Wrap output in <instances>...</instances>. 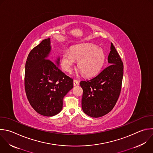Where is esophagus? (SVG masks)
Masks as SVG:
<instances>
[{
	"label": "esophagus",
	"instance_id": "1",
	"mask_svg": "<svg viewBox=\"0 0 153 153\" xmlns=\"http://www.w3.org/2000/svg\"><path fill=\"white\" fill-rule=\"evenodd\" d=\"M79 85V82L78 80H74L73 81V85L75 86H77V85Z\"/></svg>",
	"mask_w": 153,
	"mask_h": 153
}]
</instances>
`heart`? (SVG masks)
<instances>
[{"label":"heart","mask_w":153,"mask_h":153,"mask_svg":"<svg viewBox=\"0 0 153 153\" xmlns=\"http://www.w3.org/2000/svg\"><path fill=\"white\" fill-rule=\"evenodd\" d=\"M105 60L104 51L91 44L77 45L69 50H64L61 56L62 68L70 72L76 61L77 67L85 76H92L97 73L102 67Z\"/></svg>","instance_id":"1"}]
</instances>
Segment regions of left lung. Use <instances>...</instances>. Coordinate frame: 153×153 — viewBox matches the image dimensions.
Returning <instances> with one entry per match:
<instances>
[{
    "instance_id": "left-lung-1",
    "label": "left lung",
    "mask_w": 153,
    "mask_h": 153,
    "mask_svg": "<svg viewBox=\"0 0 153 153\" xmlns=\"http://www.w3.org/2000/svg\"><path fill=\"white\" fill-rule=\"evenodd\" d=\"M108 61L109 65L96 76L80 82L83 91L82 110L92 118L103 117L111 112L120 95L124 66L112 42Z\"/></svg>"
}]
</instances>
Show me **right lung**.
<instances>
[{
    "label": "right lung",
    "instance_id": "add662e5",
    "mask_svg": "<svg viewBox=\"0 0 153 153\" xmlns=\"http://www.w3.org/2000/svg\"><path fill=\"white\" fill-rule=\"evenodd\" d=\"M50 38L42 40L30 52L25 65V88L27 100L39 114L52 117L62 109L63 98L73 88V80L48 58Z\"/></svg>",
    "mask_w": 153,
    "mask_h": 153
}]
</instances>
